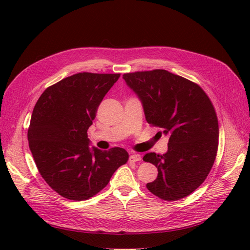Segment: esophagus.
Instances as JSON below:
<instances>
[{"mask_svg": "<svg viewBox=\"0 0 250 250\" xmlns=\"http://www.w3.org/2000/svg\"><path fill=\"white\" fill-rule=\"evenodd\" d=\"M129 160L132 161V162H140L142 160V156L139 153H134V154L130 155Z\"/></svg>", "mask_w": 250, "mask_h": 250, "instance_id": "esophagus-1", "label": "esophagus"}]
</instances>
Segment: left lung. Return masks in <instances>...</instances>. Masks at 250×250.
Returning a JSON list of instances; mask_svg holds the SVG:
<instances>
[{
  "mask_svg": "<svg viewBox=\"0 0 250 250\" xmlns=\"http://www.w3.org/2000/svg\"><path fill=\"white\" fill-rule=\"evenodd\" d=\"M123 79L138 95L147 122L169 137L165 154L143 157L158 171L147 188L163 200L187 197L206 180L217 155L219 126L213 104L198 84L166 70L127 73Z\"/></svg>",
  "mask_w": 250,
  "mask_h": 250,
  "instance_id": "left-lung-1",
  "label": "left lung"
}]
</instances>
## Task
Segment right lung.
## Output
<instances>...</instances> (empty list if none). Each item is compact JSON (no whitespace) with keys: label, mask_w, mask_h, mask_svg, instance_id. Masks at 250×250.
I'll list each match as a JSON object with an SVG mask.
<instances>
[{"label":"right lung","mask_w":250,"mask_h":250,"mask_svg":"<svg viewBox=\"0 0 250 250\" xmlns=\"http://www.w3.org/2000/svg\"><path fill=\"white\" fill-rule=\"evenodd\" d=\"M120 74L78 73L49 86L37 100L29 148L46 183L70 200H86L107 186L128 161L127 151L89 148L87 129Z\"/></svg>","instance_id":"add662e5"}]
</instances>
